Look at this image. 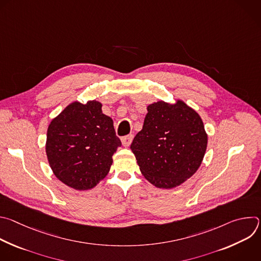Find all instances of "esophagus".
Segmentation results:
<instances>
[{
  "label": "esophagus",
  "instance_id": "34e87169",
  "mask_svg": "<svg viewBox=\"0 0 261 261\" xmlns=\"http://www.w3.org/2000/svg\"><path fill=\"white\" fill-rule=\"evenodd\" d=\"M132 139H133L132 135H127V136L122 138V144L124 146H129L131 144V142H132Z\"/></svg>",
  "mask_w": 261,
  "mask_h": 261
}]
</instances>
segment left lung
Here are the masks:
<instances>
[{
  "label": "left lung",
  "instance_id": "8db88e82",
  "mask_svg": "<svg viewBox=\"0 0 261 261\" xmlns=\"http://www.w3.org/2000/svg\"><path fill=\"white\" fill-rule=\"evenodd\" d=\"M146 109L143 127L131 144L140 172L157 188L178 187L202 163L207 146L203 122L180 99L160 100Z\"/></svg>",
  "mask_w": 261,
  "mask_h": 261
}]
</instances>
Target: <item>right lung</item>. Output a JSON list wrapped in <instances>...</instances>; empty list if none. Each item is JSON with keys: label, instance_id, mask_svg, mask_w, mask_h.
Returning <instances> with one entry per match:
<instances>
[{"label": "right lung", "instance_id": "right-lung-1", "mask_svg": "<svg viewBox=\"0 0 261 261\" xmlns=\"http://www.w3.org/2000/svg\"><path fill=\"white\" fill-rule=\"evenodd\" d=\"M119 146L114 121L96 100L71 102L47 128L49 166L57 178L79 191L93 189L108 174Z\"/></svg>", "mask_w": 261, "mask_h": 261}]
</instances>
